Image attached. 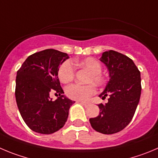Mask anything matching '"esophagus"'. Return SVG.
Instances as JSON below:
<instances>
[{
    "label": "esophagus",
    "mask_w": 158,
    "mask_h": 158,
    "mask_svg": "<svg viewBox=\"0 0 158 158\" xmlns=\"http://www.w3.org/2000/svg\"><path fill=\"white\" fill-rule=\"evenodd\" d=\"M81 104H82V105H83V106H85V107H89V103H85V102H82V103H81Z\"/></svg>",
    "instance_id": "34e87169"
}]
</instances>
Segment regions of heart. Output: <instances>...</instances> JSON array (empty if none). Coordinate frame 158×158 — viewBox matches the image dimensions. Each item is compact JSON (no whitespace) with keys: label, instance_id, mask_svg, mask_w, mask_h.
Here are the masks:
<instances>
[{"label":"heart","instance_id":"1","mask_svg":"<svg viewBox=\"0 0 158 158\" xmlns=\"http://www.w3.org/2000/svg\"><path fill=\"white\" fill-rule=\"evenodd\" d=\"M75 64L82 69H85L90 72L88 76L87 85L72 84L65 88V94L69 98L79 101H86L88 98L94 95L96 92V86H103L106 82V79L101 73L102 65L98 60L94 57H86L82 60H76ZM76 70L70 61L67 60L59 66L57 76L59 80L62 83H69L72 82L75 77Z\"/></svg>","mask_w":158,"mask_h":158}]
</instances>
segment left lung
Instances as JSON below:
<instances>
[{
    "mask_svg": "<svg viewBox=\"0 0 158 158\" xmlns=\"http://www.w3.org/2000/svg\"><path fill=\"white\" fill-rule=\"evenodd\" d=\"M101 61L109 71L110 80L99 97L109 96L108 102L98 104L99 115L89 118L94 130L114 134L125 129L133 118L141 94L140 72L131 58L110 50L102 54Z\"/></svg>",
    "mask_w": 158,
    "mask_h": 158,
    "instance_id": "1",
    "label": "left lung"
}]
</instances>
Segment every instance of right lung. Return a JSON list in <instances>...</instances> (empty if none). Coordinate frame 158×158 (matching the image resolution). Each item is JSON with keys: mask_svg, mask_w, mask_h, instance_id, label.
<instances>
[{"mask_svg": "<svg viewBox=\"0 0 158 158\" xmlns=\"http://www.w3.org/2000/svg\"><path fill=\"white\" fill-rule=\"evenodd\" d=\"M69 56L54 49L29 55L18 70L15 99L22 118L28 127L41 134H51L64 126L74 101L68 99L57 77L59 64ZM59 97L49 99V93Z\"/></svg>", "mask_w": 158, "mask_h": 158, "instance_id": "right-lung-1", "label": "right lung"}]
</instances>
